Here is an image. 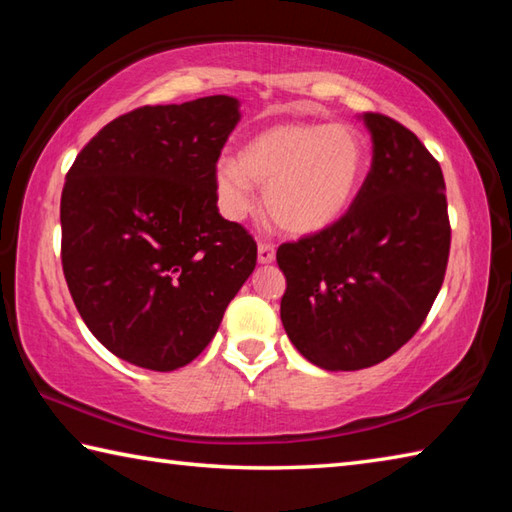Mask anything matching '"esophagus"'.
<instances>
[{
  "label": "esophagus",
  "mask_w": 512,
  "mask_h": 512,
  "mask_svg": "<svg viewBox=\"0 0 512 512\" xmlns=\"http://www.w3.org/2000/svg\"><path fill=\"white\" fill-rule=\"evenodd\" d=\"M257 259H259V264L275 262V248L271 244H259L257 246Z\"/></svg>",
  "instance_id": "1"
}]
</instances>
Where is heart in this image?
I'll use <instances>...</instances> for the list:
<instances>
[{
    "mask_svg": "<svg viewBox=\"0 0 512 512\" xmlns=\"http://www.w3.org/2000/svg\"><path fill=\"white\" fill-rule=\"evenodd\" d=\"M366 169L368 146L354 126L277 121L250 135L237 160L216 162L212 183L230 221L253 212V185H259L275 228L291 237H314L350 212Z\"/></svg>",
    "mask_w": 512,
    "mask_h": 512,
    "instance_id": "1",
    "label": "heart"
}]
</instances>
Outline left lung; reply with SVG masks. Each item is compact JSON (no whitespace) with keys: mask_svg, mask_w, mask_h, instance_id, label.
I'll use <instances>...</instances> for the list:
<instances>
[{"mask_svg":"<svg viewBox=\"0 0 512 512\" xmlns=\"http://www.w3.org/2000/svg\"><path fill=\"white\" fill-rule=\"evenodd\" d=\"M359 119L372 164L357 201L329 230L277 248L284 332L332 372L375 366L418 332L443 287L452 239L440 164L395 119Z\"/></svg>","mask_w":512,"mask_h":512,"instance_id":"1","label":"left lung"}]
</instances>
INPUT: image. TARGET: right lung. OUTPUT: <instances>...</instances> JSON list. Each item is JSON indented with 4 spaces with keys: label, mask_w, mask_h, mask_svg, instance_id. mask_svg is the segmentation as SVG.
<instances>
[{
    "label": "right lung",
    "mask_w": 512,
    "mask_h": 512,
    "mask_svg": "<svg viewBox=\"0 0 512 512\" xmlns=\"http://www.w3.org/2000/svg\"><path fill=\"white\" fill-rule=\"evenodd\" d=\"M239 106L214 94L137 108L103 126L67 173L69 293L103 348L133 366L194 361L255 271V241L219 214L212 183Z\"/></svg>",
    "instance_id": "right-lung-1"
}]
</instances>
